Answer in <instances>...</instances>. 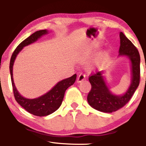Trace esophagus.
Segmentation results:
<instances>
[{"instance_id": "34e87169", "label": "esophagus", "mask_w": 146, "mask_h": 146, "mask_svg": "<svg viewBox=\"0 0 146 146\" xmlns=\"http://www.w3.org/2000/svg\"><path fill=\"white\" fill-rule=\"evenodd\" d=\"M84 80H85V75L81 73V74L79 75L78 78V79H77V82L80 83V82H82V81H84Z\"/></svg>"}]
</instances>
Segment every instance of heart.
I'll return each instance as SVG.
<instances>
[{
    "label": "heart",
    "instance_id": "b5f03b06",
    "mask_svg": "<svg viewBox=\"0 0 146 146\" xmlns=\"http://www.w3.org/2000/svg\"><path fill=\"white\" fill-rule=\"evenodd\" d=\"M110 55V51L108 49H105L102 52H100L98 54V56H97L96 60L95 61V66L98 68H100L102 66H103L105 64V63L106 62L107 60H108V57Z\"/></svg>",
    "mask_w": 146,
    "mask_h": 146
}]
</instances>
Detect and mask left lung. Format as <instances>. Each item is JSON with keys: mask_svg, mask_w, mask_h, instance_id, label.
Returning a JSON list of instances; mask_svg holds the SVG:
<instances>
[{"mask_svg": "<svg viewBox=\"0 0 146 146\" xmlns=\"http://www.w3.org/2000/svg\"><path fill=\"white\" fill-rule=\"evenodd\" d=\"M119 56L127 57L130 60L131 68V82L126 91L122 95L112 93L103 75L106 71H99L88 78L91 84V90L87 97L88 104L103 113H113L124 106L139 84L140 56L138 50L123 33H119Z\"/></svg>", "mask_w": 146, "mask_h": 146, "instance_id": "left-lung-1", "label": "left lung"}]
</instances>
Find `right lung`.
Segmentation results:
<instances>
[{"label": "right lung", "instance_id": "1", "mask_svg": "<svg viewBox=\"0 0 146 146\" xmlns=\"http://www.w3.org/2000/svg\"><path fill=\"white\" fill-rule=\"evenodd\" d=\"M48 33V30H40L32 33L31 36L26 38L15 49L11 56L9 64L11 84H12L13 91H14V95L16 102L29 113L38 117L47 116L50 114L54 113L60 108L64 96L65 91L68 87L74 84L77 77L76 74H75L70 78L58 82L49 91L37 98H26L22 96L21 93L18 91L17 88L15 86L14 78H13V66H14L16 57L25 46L35 42L42 36Z\"/></svg>", "mask_w": 146, "mask_h": 146}]
</instances>
